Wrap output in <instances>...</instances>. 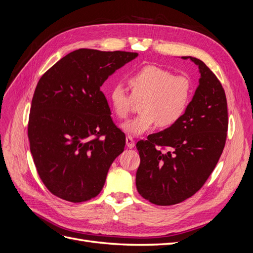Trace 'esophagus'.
I'll return each instance as SVG.
<instances>
[{
	"mask_svg": "<svg viewBox=\"0 0 253 253\" xmlns=\"http://www.w3.org/2000/svg\"><path fill=\"white\" fill-rule=\"evenodd\" d=\"M126 146L128 147V149H133V147L135 146V141H134L132 136H126Z\"/></svg>",
	"mask_w": 253,
	"mask_h": 253,
	"instance_id": "obj_1",
	"label": "esophagus"
}]
</instances>
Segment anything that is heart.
Here are the masks:
<instances>
[{"label": "heart", "instance_id": "obj_1", "mask_svg": "<svg viewBox=\"0 0 253 253\" xmlns=\"http://www.w3.org/2000/svg\"><path fill=\"white\" fill-rule=\"evenodd\" d=\"M130 95L121 84L108 93L113 113L119 119L129 115L134 101H140V115L123 126L125 132L141 135L158 125L167 128L175 126L186 113L191 99V83L184 75H173L169 69L145 65L127 76Z\"/></svg>", "mask_w": 253, "mask_h": 253}]
</instances>
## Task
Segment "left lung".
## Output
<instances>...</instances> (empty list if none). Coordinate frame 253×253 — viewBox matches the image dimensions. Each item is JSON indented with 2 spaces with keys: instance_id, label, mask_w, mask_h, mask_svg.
Listing matches in <instances>:
<instances>
[{
  "instance_id": "left-lung-1",
  "label": "left lung",
  "mask_w": 253,
  "mask_h": 253,
  "mask_svg": "<svg viewBox=\"0 0 253 253\" xmlns=\"http://www.w3.org/2000/svg\"><path fill=\"white\" fill-rule=\"evenodd\" d=\"M182 58L193 60L201 74L186 113L175 126L136 144L137 190L156 205L178 204L194 196L214 169L227 137V100L220 81L202 60Z\"/></svg>"
}]
</instances>
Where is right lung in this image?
Returning <instances> with one entry per match:
<instances>
[{"label":"right lung","instance_id":"add662e5","mask_svg":"<svg viewBox=\"0 0 253 253\" xmlns=\"http://www.w3.org/2000/svg\"><path fill=\"white\" fill-rule=\"evenodd\" d=\"M136 52L78 49L38 83L28 123L30 152L51 194L80 203L96 197L126 135L111 118L100 86Z\"/></svg>","mask_w":253,"mask_h":253}]
</instances>
